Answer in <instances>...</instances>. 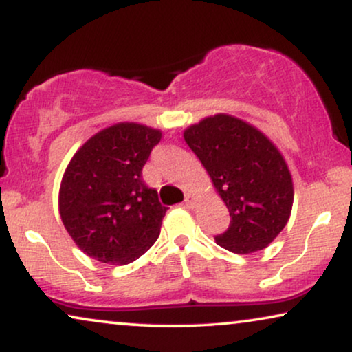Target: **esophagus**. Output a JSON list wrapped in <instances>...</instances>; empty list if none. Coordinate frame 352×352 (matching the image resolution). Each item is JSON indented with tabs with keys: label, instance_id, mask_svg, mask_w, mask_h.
Returning <instances> with one entry per match:
<instances>
[{
	"label": "esophagus",
	"instance_id": "obj_1",
	"mask_svg": "<svg viewBox=\"0 0 352 352\" xmlns=\"http://www.w3.org/2000/svg\"><path fill=\"white\" fill-rule=\"evenodd\" d=\"M184 206H186V208H195V197L187 194L186 200H184Z\"/></svg>",
	"mask_w": 352,
	"mask_h": 352
}]
</instances>
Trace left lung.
<instances>
[{
  "label": "left lung",
  "instance_id": "8db88e82",
  "mask_svg": "<svg viewBox=\"0 0 352 352\" xmlns=\"http://www.w3.org/2000/svg\"><path fill=\"white\" fill-rule=\"evenodd\" d=\"M228 206L230 224L219 247L247 254L266 248L285 228L293 182L277 147L261 131L230 115H214L184 131Z\"/></svg>",
  "mask_w": 352,
  "mask_h": 352
}]
</instances>
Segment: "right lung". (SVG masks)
Wrapping results in <instances>:
<instances>
[{"label":"right lung","mask_w":352,"mask_h":352,"mask_svg":"<svg viewBox=\"0 0 352 352\" xmlns=\"http://www.w3.org/2000/svg\"><path fill=\"white\" fill-rule=\"evenodd\" d=\"M162 133L118 123L86 141L62 177L59 211L67 232L88 256L129 264L160 235L166 206L142 179Z\"/></svg>","instance_id":"obj_1"}]
</instances>
